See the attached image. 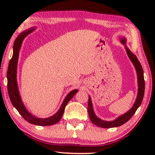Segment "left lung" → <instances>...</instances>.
I'll return each mask as SVG.
<instances>
[{"label":"left lung","mask_w":155,"mask_h":155,"mask_svg":"<svg viewBox=\"0 0 155 155\" xmlns=\"http://www.w3.org/2000/svg\"><path fill=\"white\" fill-rule=\"evenodd\" d=\"M120 42L126 46V39L125 38H121L120 39ZM126 50L127 52V54L131 61V62L133 63L134 66L137 72V82H138V92H137V96L135 100V102L134 105L133 106L132 108L129 110L128 112L126 114H123V115L120 116L116 119L112 121H105L99 118L97 116L95 115L94 110H93V107L92 104V100H91L90 97L89 96V100H88V114L93 124L96 125L97 126L101 127V128H114V127H118L124 125L125 123H126L128 120L130 119V118L134 115V114L136 111V110L138 109V107L140 106L142 101H143L144 93H145V80H144V75H143V70L142 68V65L139 62L138 59L133 54L130 50L127 48L126 46Z\"/></svg>","instance_id":"8db88e82"}]
</instances>
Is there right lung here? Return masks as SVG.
Masks as SVG:
<instances>
[{"label": "right lung", "instance_id": "right-lung-1", "mask_svg": "<svg viewBox=\"0 0 155 155\" xmlns=\"http://www.w3.org/2000/svg\"><path fill=\"white\" fill-rule=\"evenodd\" d=\"M32 31H34V29L23 31L15 40L13 45V54H12V58L10 59L9 62L7 73L8 92L12 104L18 110V111L24 118L25 120H26L27 122L30 123V124L37 125V126H51V125L56 124L61 120L63 112H64L65 106L68 103V101L73 98L74 95L78 92V90H74L71 91L65 98L64 101H63L57 113L49 118H39L35 117V116H33L32 114L27 111L25 105L23 104L20 95V92H19L18 90V83H17V66H18L19 52H20L23 40Z\"/></svg>", "mask_w": 155, "mask_h": 155}]
</instances>
